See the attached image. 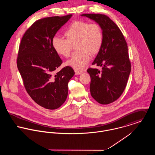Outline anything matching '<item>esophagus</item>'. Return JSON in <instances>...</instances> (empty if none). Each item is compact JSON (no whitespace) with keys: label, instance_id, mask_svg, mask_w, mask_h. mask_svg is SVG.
Wrapping results in <instances>:
<instances>
[{"label":"esophagus","instance_id":"1","mask_svg":"<svg viewBox=\"0 0 155 155\" xmlns=\"http://www.w3.org/2000/svg\"><path fill=\"white\" fill-rule=\"evenodd\" d=\"M83 73L82 71H79V70H75V74L76 75H79V74H81Z\"/></svg>","mask_w":155,"mask_h":155}]
</instances>
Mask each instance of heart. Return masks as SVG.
Here are the masks:
<instances>
[{
    "instance_id": "obj_1",
    "label": "heart",
    "mask_w": 155,
    "mask_h": 155,
    "mask_svg": "<svg viewBox=\"0 0 155 155\" xmlns=\"http://www.w3.org/2000/svg\"><path fill=\"white\" fill-rule=\"evenodd\" d=\"M66 39L55 36L52 40V46L59 55L68 58L72 45L77 50L67 64L75 69L84 68L88 63L91 55L97 54L103 43V33L101 26L95 22L76 21L72 22L64 33Z\"/></svg>"
}]
</instances>
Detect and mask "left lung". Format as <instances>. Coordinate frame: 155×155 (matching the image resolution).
<instances>
[{
	"label": "left lung",
	"mask_w": 155,
	"mask_h": 155,
	"mask_svg": "<svg viewBox=\"0 0 155 155\" xmlns=\"http://www.w3.org/2000/svg\"><path fill=\"white\" fill-rule=\"evenodd\" d=\"M82 16L94 20L103 33L102 47L92 64L102 67L101 70L89 68L91 96L101 104L117 100L127 86L131 65L125 38L117 27L106 15L85 14Z\"/></svg>",
	"instance_id": "8db88e82"
}]
</instances>
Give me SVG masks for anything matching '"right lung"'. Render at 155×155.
I'll use <instances>...</instances> for the list:
<instances>
[{
    "label": "right lung",
    "mask_w": 155,
    "mask_h": 155,
    "mask_svg": "<svg viewBox=\"0 0 155 155\" xmlns=\"http://www.w3.org/2000/svg\"><path fill=\"white\" fill-rule=\"evenodd\" d=\"M72 15L51 17L34 22L25 32L19 46L17 64L28 95L47 109L60 107L68 95V83L74 74L70 66L55 73L63 61L52 46L58 30Z\"/></svg>",
    "instance_id": "obj_1"
}]
</instances>
